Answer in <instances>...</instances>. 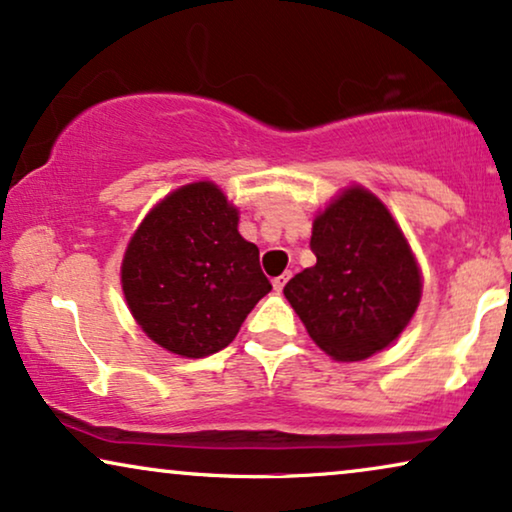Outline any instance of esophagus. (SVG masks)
Wrapping results in <instances>:
<instances>
[{
	"instance_id": "obj_1",
	"label": "esophagus",
	"mask_w": 512,
	"mask_h": 512,
	"mask_svg": "<svg viewBox=\"0 0 512 512\" xmlns=\"http://www.w3.org/2000/svg\"><path fill=\"white\" fill-rule=\"evenodd\" d=\"M288 281H290V271H285V274L276 276L271 283H274V290H276V292H281V290L285 288V283H288Z\"/></svg>"
}]
</instances>
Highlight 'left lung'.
<instances>
[{
	"instance_id": "1",
	"label": "left lung",
	"mask_w": 512,
	"mask_h": 512,
	"mask_svg": "<svg viewBox=\"0 0 512 512\" xmlns=\"http://www.w3.org/2000/svg\"><path fill=\"white\" fill-rule=\"evenodd\" d=\"M316 264L283 288L313 342L344 363L386 349L419 306L421 274L377 196L351 187L311 231Z\"/></svg>"
}]
</instances>
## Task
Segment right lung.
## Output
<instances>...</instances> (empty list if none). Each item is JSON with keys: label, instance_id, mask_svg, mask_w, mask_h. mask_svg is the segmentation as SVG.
<instances>
[{"label": "right lung", "instance_id": "obj_1", "mask_svg": "<svg viewBox=\"0 0 512 512\" xmlns=\"http://www.w3.org/2000/svg\"><path fill=\"white\" fill-rule=\"evenodd\" d=\"M121 285L138 325L163 349L203 358L234 342L271 290L260 250L213 182L166 196L128 243Z\"/></svg>", "mask_w": 512, "mask_h": 512}]
</instances>
